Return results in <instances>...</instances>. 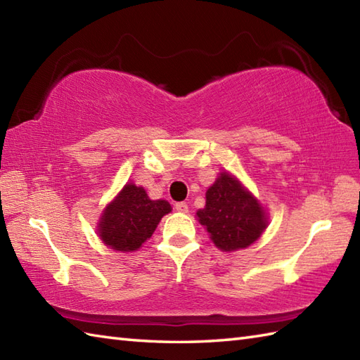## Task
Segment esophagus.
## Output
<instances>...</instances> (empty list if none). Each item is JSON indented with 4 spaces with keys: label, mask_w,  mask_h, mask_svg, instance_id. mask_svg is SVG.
<instances>
[{
    "label": "esophagus",
    "mask_w": 360,
    "mask_h": 360,
    "mask_svg": "<svg viewBox=\"0 0 360 360\" xmlns=\"http://www.w3.org/2000/svg\"><path fill=\"white\" fill-rule=\"evenodd\" d=\"M174 209L178 210V212H181V213H187L188 212V205H187V202H176Z\"/></svg>",
    "instance_id": "obj_1"
}]
</instances>
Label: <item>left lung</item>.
Masks as SVG:
<instances>
[{
    "instance_id": "obj_1",
    "label": "left lung",
    "mask_w": 360,
    "mask_h": 360,
    "mask_svg": "<svg viewBox=\"0 0 360 360\" xmlns=\"http://www.w3.org/2000/svg\"><path fill=\"white\" fill-rule=\"evenodd\" d=\"M196 215L217 248L224 252L250 246L266 229L258 201L229 173H221L207 190L205 207Z\"/></svg>"
}]
</instances>
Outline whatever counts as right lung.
<instances>
[{
    "instance_id": "obj_1",
    "label": "right lung",
    "mask_w": 360,
    "mask_h": 360,
    "mask_svg": "<svg viewBox=\"0 0 360 360\" xmlns=\"http://www.w3.org/2000/svg\"><path fill=\"white\" fill-rule=\"evenodd\" d=\"M170 210L167 201H151L142 187L128 184L106 207L98 233L114 250L131 252L150 238L160 218Z\"/></svg>"
}]
</instances>
